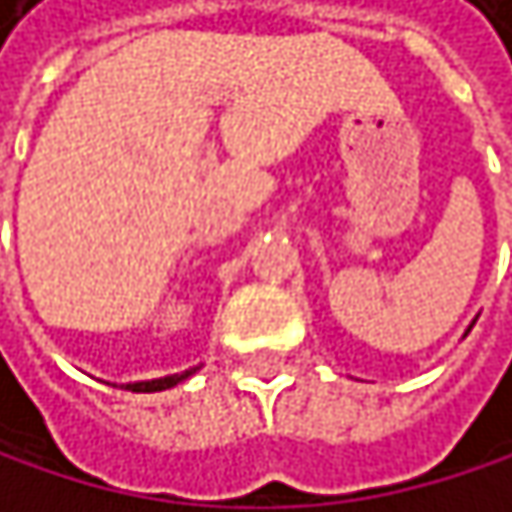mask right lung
Instances as JSON below:
<instances>
[{
    "mask_svg": "<svg viewBox=\"0 0 512 512\" xmlns=\"http://www.w3.org/2000/svg\"><path fill=\"white\" fill-rule=\"evenodd\" d=\"M195 369H186V372H176V375H164V378H152V381H134V385H124L127 391L134 394H155V391H167L173 385H180V381H186Z\"/></svg>",
    "mask_w": 512,
    "mask_h": 512,
    "instance_id": "right-lung-1",
    "label": "right lung"
}]
</instances>
